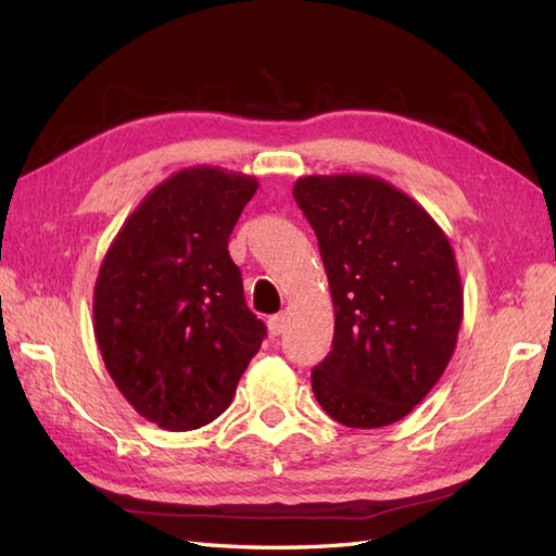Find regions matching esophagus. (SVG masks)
<instances>
[{
  "instance_id": "1",
  "label": "esophagus",
  "mask_w": 556,
  "mask_h": 556,
  "mask_svg": "<svg viewBox=\"0 0 556 556\" xmlns=\"http://www.w3.org/2000/svg\"><path fill=\"white\" fill-rule=\"evenodd\" d=\"M267 327H269V334L271 337H279L281 332H285L287 327V317L285 315H271L267 320Z\"/></svg>"
}]
</instances>
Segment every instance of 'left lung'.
Returning <instances> with one entry per match:
<instances>
[{
  "label": "left lung",
  "instance_id": "1",
  "mask_svg": "<svg viewBox=\"0 0 556 556\" xmlns=\"http://www.w3.org/2000/svg\"><path fill=\"white\" fill-rule=\"evenodd\" d=\"M293 198L317 236L334 339L313 392L346 428H384L416 408L452 361L464 289L446 233L370 174L303 176Z\"/></svg>",
  "mask_w": 556,
  "mask_h": 556
}]
</instances>
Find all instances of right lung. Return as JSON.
<instances>
[{
	"instance_id": "1",
	"label": "right lung",
	"mask_w": 556,
	"mask_h": 556,
	"mask_svg": "<svg viewBox=\"0 0 556 556\" xmlns=\"http://www.w3.org/2000/svg\"><path fill=\"white\" fill-rule=\"evenodd\" d=\"M255 191L239 172H176L128 215L100 265L92 327L102 361L128 404L164 430L222 416L267 334L227 251Z\"/></svg>"
}]
</instances>
